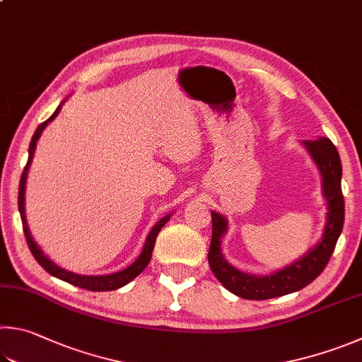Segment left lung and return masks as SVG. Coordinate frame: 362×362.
<instances>
[{"label":"left lung","instance_id":"1","mask_svg":"<svg viewBox=\"0 0 362 362\" xmlns=\"http://www.w3.org/2000/svg\"><path fill=\"white\" fill-rule=\"evenodd\" d=\"M304 146L318 166L321 179H323L321 183H323V194L327 201V220L321 240L293 264L277 272L262 275V277L240 272L239 269L229 264L221 253V238L228 229V221L225 216L212 212V242H210L207 256L209 264L220 284L239 298L264 300L302 290L325 271L336 248L345 218V201L340 185V156L336 146L326 137H320L317 141H304Z\"/></svg>","mask_w":362,"mask_h":362}]
</instances>
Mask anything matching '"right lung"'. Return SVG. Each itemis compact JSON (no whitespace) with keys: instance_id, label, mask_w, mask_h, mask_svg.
Returning a JSON list of instances; mask_svg holds the SVG:
<instances>
[{"instance_id":"add662e5","label":"right lung","mask_w":362,"mask_h":362,"mask_svg":"<svg viewBox=\"0 0 362 362\" xmlns=\"http://www.w3.org/2000/svg\"><path fill=\"white\" fill-rule=\"evenodd\" d=\"M62 106H63V103L57 107V110L54 114H52L50 118H47V120H45L44 123L39 124L37 129L35 131V134H33V137H31V144H30V148H28V163H26V166L23 169L22 177H21V185H18V212H21V216H22L23 233H25L26 242H28V247L31 250V253H33V256H35V259L50 275H54V277L60 279L63 281H68V284H71V285H76L78 288H85V290H88V291H112V290H117V288H122L127 284H129L131 280H134L137 275H139L144 271V269L147 267L150 259H152V252H153V247H155L156 235H158V233L161 231V228L169 221L170 214L166 215V216H163V218L152 228V231L148 233L146 245H144L139 258H137L133 262V264L128 266L127 269H123V271H120V272L109 274V275H81V274H74V272L66 271V269H62L60 266H57L47 255H44L42 250L39 248V245L36 244L35 239H33V235H31L30 229H28V223H26V216H25V183H26V175H28V169H30V164H31V160H33V155H35V148H36V142L39 139V136H41L42 129L47 127V124L58 115Z\"/></svg>"}]
</instances>
